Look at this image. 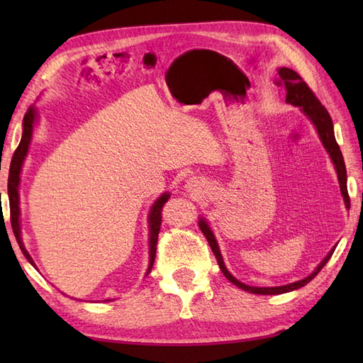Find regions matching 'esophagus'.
I'll list each match as a JSON object with an SVG mask.
<instances>
[{
  "label": "esophagus",
  "instance_id": "34e87169",
  "mask_svg": "<svg viewBox=\"0 0 363 363\" xmlns=\"http://www.w3.org/2000/svg\"><path fill=\"white\" fill-rule=\"evenodd\" d=\"M206 189H207V186L204 184V181H201L196 176L190 177V179H187V182H186V190H189L191 195L199 196L201 194H204Z\"/></svg>",
  "mask_w": 363,
  "mask_h": 363
}]
</instances>
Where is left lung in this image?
<instances>
[{
  "label": "left lung",
  "instance_id": "obj_1",
  "mask_svg": "<svg viewBox=\"0 0 363 363\" xmlns=\"http://www.w3.org/2000/svg\"><path fill=\"white\" fill-rule=\"evenodd\" d=\"M277 73H279V79L276 81V84H281V86L284 84L285 90H287V96H285V101H287L291 106L299 107L301 112H304L307 117L311 118L315 129H317V133L320 135V140H321L323 146H325V150L328 151L329 157H330V160H333V164L335 167L338 184H340V191H342V196H343L346 209H350L351 204H350L348 187H346L345 160H343V156H342L340 146H338V143L335 140L334 125H333V120H330L329 113L326 111V107L318 101L317 96L313 95V91L309 89V86H307V84L303 81V78H301V76L296 72H293L291 68L281 67L279 70H277ZM198 226H199V229H201V233L206 235L207 242H209L211 248L215 254V257H217L220 269L223 272V274L226 276V279H229L234 285H237L238 289H242V290L248 291V293H254V295H281V293H287V291H293V290H298L301 287H304L306 284H309L313 279V277L321 272V268L328 264V260L330 259L333 252L335 251V246H334V248L328 252V256L320 262L318 267L315 268L309 276H306L304 279L291 282V284H287V285H279V287H251V285H246L238 279H235V277L228 272L225 262H223V256L220 252V246H218L217 238H215L211 226L207 225V221L204 218H199Z\"/></svg>",
  "mask_w": 363,
  "mask_h": 363
}]
</instances>
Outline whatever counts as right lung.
I'll list each match as a JSON object with an SVG mask.
<instances>
[{"label": "right lung", "instance_id": "add662e5", "mask_svg": "<svg viewBox=\"0 0 363 363\" xmlns=\"http://www.w3.org/2000/svg\"><path fill=\"white\" fill-rule=\"evenodd\" d=\"M38 113L34 106H30L25 118H23V134H21V140L18 148L15 150L13 157L11 162V168H9V181H7V195H9V204H11V223H12V229H13V235L17 238V243L20 246L21 252L25 254V257L28 259V262L30 265H34V260L30 257V254L26 251L25 245H23V238H21V226H20V194H18V186H20V173L23 168V162H25V157L29 150V143L30 138H33V133H34V126L37 123ZM169 194L165 191L162 194L154 204L151 206L150 209V215H148V228H150V264H148V269H146V274L148 276L154 259H156V245H157V237H159V230H160V225H162V207L168 201ZM109 301V299H107Z\"/></svg>", "mask_w": 363, "mask_h": 363}]
</instances>
